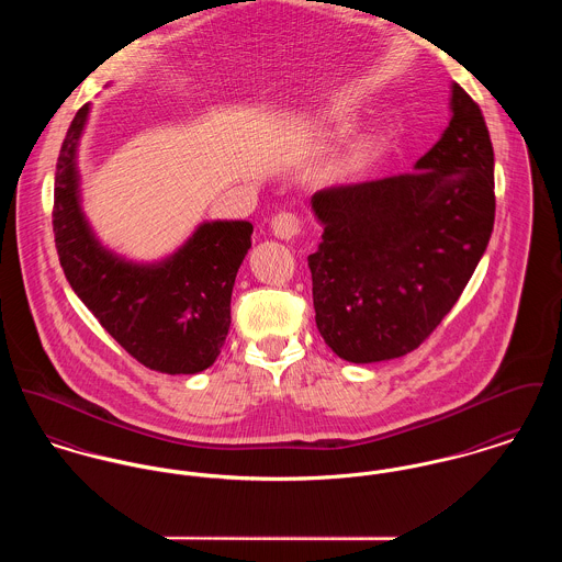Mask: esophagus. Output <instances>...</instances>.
<instances>
[{"mask_svg":"<svg viewBox=\"0 0 562 562\" xmlns=\"http://www.w3.org/2000/svg\"><path fill=\"white\" fill-rule=\"evenodd\" d=\"M270 232L274 238L279 240H294L301 236L303 227H301V218L292 212H281L270 221Z\"/></svg>","mask_w":562,"mask_h":562,"instance_id":"esophagus-1","label":"esophagus"}]
</instances>
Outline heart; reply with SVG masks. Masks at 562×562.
<instances>
[{
  "instance_id": "b5f03b06",
  "label": "heart",
  "mask_w": 562,
  "mask_h": 562,
  "mask_svg": "<svg viewBox=\"0 0 562 562\" xmlns=\"http://www.w3.org/2000/svg\"><path fill=\"white\" fill-rule=\"evenodd\" d=\"M328 122L335 128H346V117L341 113H330ZM389 148L386 137L382 135H369L364 139L357 142L355 146H350L344 154H339L337 158H333L324 169H322V182L328 187H348L358 182L369 169L371 165L384 154Z\"/></svg>"
}]
</instances>
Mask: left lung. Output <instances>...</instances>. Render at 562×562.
Segmentation results:
<instances>
[{
  "instance_id": "left-lung-1",
  "label": "left lung",
  "mask_w": 562,
  "mask_h": 562,
  "mask_svg": "<svg viewBox=\"0 0 562 562\" xmlns=\"http://www.w3.org/2000/svg\"><path fill=\"white\" fill-rule=\"evenodd\" d=\"M451 120L414 173L311 198L315 324L344 360L416 350L458 303L494 229V148L479 104L451 83Z\"/></svg>"
}]
</instances>
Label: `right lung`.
Returning <instances> with one entry per match:
<instances>
[{"mask_svg":"<svg viewBox=\"0 0 562 562\" xmlns=\"http://www.w3.org/2000/svg\"><path fill=\"white\" fill-rule=\"evenodd\" d=\"M90 109L88 102L77 111L57 156L53 232L64 274L131 357L169 375L200 373L229 333L232 290L254 225L204 221L156 261H133L104 247L83 212L77 160Z\"/></svg>","mask_w":562,"mask_h":562,"instance_id":"1","label":"right lung"}]
</instances>
